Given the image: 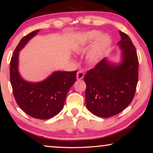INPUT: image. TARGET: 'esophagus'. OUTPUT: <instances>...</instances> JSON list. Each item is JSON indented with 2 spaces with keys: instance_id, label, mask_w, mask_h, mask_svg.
I'll return each mask as SVG.
<instances>
[{
  "instance_id": "esophagus-1",
  "label": "esophagus",
  "mask_w": 153,
  "mask_h": 153,
  "mask_svg": "<svg viewBox=\"0 0 153 153\" xmlns=\"http://www.w3.org/2000/svg\"><path fill=\"white\" fill-rule=\"evenodd\" d=\"M83 76H84V72H83V71L80 70L77 72V74H76L77 80H81V79L83 78Z\"/></svg>"
}]
</instances>
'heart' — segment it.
<instances>
[{"label": "heart", "mask_w": 153, "mask_h": 153, "mask_svg": "<svg viewBox=\"0 0 153 153\" xmlns=\"http://www.w3.org/2000/svg\"><path fill=\"white\" fill-rule=\"evenodd\" d=\"M101 34L100 31L96 30L81 33L73 45V50L77 53H85L91 47L94 42L96 41L87 56L88 61L90 63H96L101 59L104 52L108 49L111 44V39L108 35H102L100 36Z\"/></svg>", "instance_id": "b5f03b06"}]
</instances>
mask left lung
<instances>
[{"instance_id":"left-lung-1","label":"left lung","mask_w":153,"mask_h":153,"mask_svg":"<svg viewBox=\"0 0 153 153\" xmlns=\"http://www.w3.org/2000/svg\"><path fill=\"white\" fill-rule=\"evenodd\" d=\"M120 60L114 62L104 58L89 70L83 80L86 84L85 104L100 118H108L123 111L132 101L139 76L136 49L127 34L119 31Z\"/></svg>"}]
</instances>
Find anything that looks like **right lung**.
Wrapping results in <instances>:
<instances>
[{"instance_id":"add662e5","label":"right lung","mask_w":153,"mask_h":153,"mask_svg":"<svg viewBox=\"0 0 153 153\" xmlns=\"http://www.w3.org/2000/svg\"><path fill=\"white\" fill-rule=\"evenodd\" d=\"M39 30H35L21 39L10 61V83L16 103L28 116L47 120L62 109L69 90L76 81V71H56L45 80L28 81L19 71V51Z\"/></svg>"}]
</instances>
